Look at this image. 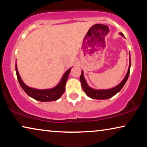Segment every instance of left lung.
Listing matches in <instances>:
<instances>
[{
	"label": "left lung",
	"instance_id": "obj_1",
	"mask_svg": "<svg viewBox=\"0 0 147 147\" xmlns=\"http://www.w3.org/2000/svg\"><path fill=\"white\" fill-rule=\"evenodd\" d=\"M120 35H122V37H124V35L122 33H120ZM130 55V54H129ZM130 65H131V63H130H130H129V67H128V69L127 73H126L125 77L122 81L120 83L117 85L115 87L110 88V89L108 90H96L94 89L91 87H90L88 86V84L86 82L85 78H84V71H82V74L80 76V82H81L82 89L84 91V92L86 94L88 97L92 98V99H96V100H106L108 98H110L113 97L114 95H116V94L118 93L124 84H126V81H127L128 76L130 74Z\"/></svg>",
	"mask_w": 147,
	"mask_h": 147
}]
</instances>
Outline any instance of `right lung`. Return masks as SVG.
I'll list each match as a JSON object with an SVG mask.
<instances>
[{
	"label": "right lung",
	"mask_w": 147,
	"mask_h": 147,
	"mask_svg": "<svg viewBox=\"0 0 147 147\" xmlns=\"http://www.w3.org/2000/svg\"><path fill=\"white\" fill-rule=\"evenodd\" d=\"M71 68L67 69L65 72L62 78L60 80L59 84L57 86L51 89H45V90H39L35 89V88H30L27 86L24 83L22 80L21 76H20L19 71L17 69V63L15 64V69L16 73H17V77L18 81L19 82L20 86L23 88V90L25 92V93L31 97L33 99L40 102H51L55 101L61 98L62 94L65 92V84L67 82L68 76H69V72L71 71Z\"/></svg>",
	"instance_id": "right-lung-1"
}]
</instances>
